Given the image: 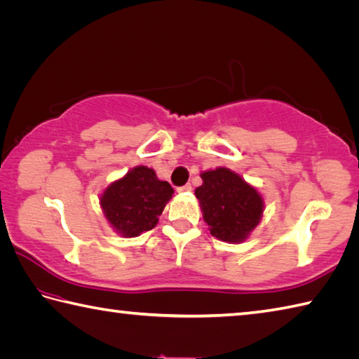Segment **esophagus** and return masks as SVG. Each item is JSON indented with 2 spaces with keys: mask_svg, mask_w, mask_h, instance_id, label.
<instances>
[{
  "mask_svg": "<svg viewBox=\"0 0 359 359\" xmlns=\"http://www.w3.org/2000/svg\"><path fill=\"white\" fill-rule=\"evenodd\" d=\"M177 191L180 192V194H184V192H191L192 191V186L191 184H184V186H181V187H178Z\"/></svg>",
  "mask_w": 359,
  "mask_h": 359,
  "instance_id": "1",
  "label": "esophagus"
}]
</instances>
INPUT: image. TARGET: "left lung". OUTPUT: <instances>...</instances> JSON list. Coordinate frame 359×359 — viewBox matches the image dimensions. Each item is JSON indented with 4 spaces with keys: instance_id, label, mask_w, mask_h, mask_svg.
Listing matches in <instances>:
<instances>
[{
    "instance_id": "1",
    "label": "left lung",
    "mask_w": 359,
    "mask_h": 359,
    "mask_svg": "<svg viewBox=\"0 0 359 359\" xmlns=\"http://www.w3.org/2000/svg\"><path fill=\"white\" fill-rule=\"evenodd\" d=\"M203 184L195 189L203 220L219 241L241 243L259 225L264 198L258 189L226 167H217L201 175Z\"/></svg>"
}]
</instances>
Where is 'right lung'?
Returning <instances> with one entry per match:
<instances>
[{"instance_id": "right-lung-1", "label": "right lung", "mask_w": 359, "mask_h": 359, "mask_svg": "<svg viewBox=\"0 0 359 359\" xmlns=\"http://www.w3.org/2000/svg\"><path fill=\"white\" fill-rule=\"evenodd\" d=\"M173 197V187L147 165L131 168L100 195V208L121 238H137L158 225L159 215Z\"/></svg>"}]
</instances>
